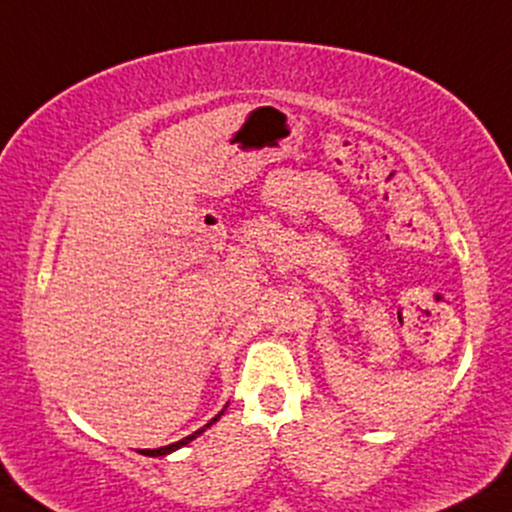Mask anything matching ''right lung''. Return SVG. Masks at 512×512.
I'll return each instance as SVG.
<instances>
[{
	"label": "right lung",
	"instance_id": "add662e5",
	"mask_svg": "<svg viewBox=\"0 0 512 512\" xmlns=\"http://www.w3.org/2000/svg\"><path fill=\"white\" fill-rule=\"evenodd\" d=\"M220 415H223V413H220ZM220 415H216V418H213L211 422H208V425H206V427H211V425H213V422H216V420L220 418ZM206 427H201V430H197V432H192V434H189V437H185V439L175 441V444L161 446V449H142L140 453H144V456H154V458H156V456H166V453H170V451H175V449H180V446H185V444H189V441H192V439H197V437H199V434L206 430Z\"/></svg>",
	"mask_w": 512,
	"mask_h": 512
}]
</instances>
